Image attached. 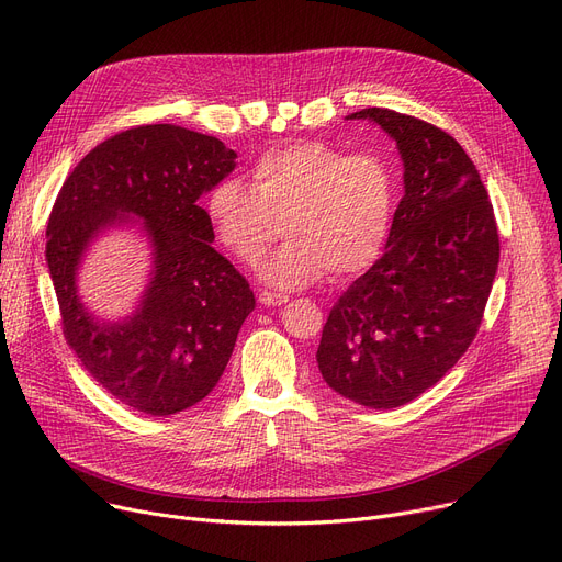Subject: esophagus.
I'll return each instance as SVG.
<instances>
[{
  "label": "esophagus",
  "instance_id": "34e87169",
  "mask_svg": "<svg viewBox=\"0 0 562 562\" xmlns=\"http://www.w3.org/2000/svg\"><path fill=\"white\" fill-rule=\"evenodd\" d=\"M257 299L266 307H280V305H284L289 301L286 296H282V293H273V291H259Z\"/></svg>",
  "mask_w": 562,
  "mask_h": 562
}]
</instances>
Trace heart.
<instances>
[{
  "label": "heart",
  "instance_id": "b5f03b06",
  "mask_svg": "<svg viewBox=\"0 0 562 562\" xmlns=\"http://www.w3.org/2000/svg\"><path fill=\"white\" fill-rule=\"evenodd\" d=\"M252 189L225 177L204 200L216 239L246 263L280 236L291 239L261 266L282 289L326 276H356L378 259L394 214V177L375 155H348L323 140L263 153L250 168Z\"/></svg>",
  "mask_w": 562,
  "mask_h": 562
}]
</instances>
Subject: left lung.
<instances>
[{
    "label": "left lung",
    "mask_w": 562,
    "mask_h": 562,
    "mask_svg": "<svg viewBox=\"0 0 562 562\" xmlns=\"http://www.w3.org/2000/svg\"><path fill=\"white\" fill-rule=\"evenodd\" d=\"M348 117L396 140L405 193L385 252L330 310L316 362L344 398L390 409L432 387L474 341L498 232L481 175L451 134L380 106Z\"/></svg>",
    "instance_id": "1"
}]
</instances>
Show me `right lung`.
Segmentation results:
<instances>
[{"label":"right lung","instance_id":"1","mask_svg":"<svg viewBox=\"0 0 562 562\" xmlns=\"http://www.w3.org/2000/svg\"><path fill=\"white\" fill-rule=\"evenodd\" d=\"M234 159L216 136L140 125L93 147L52 206L45 257L64 337L111 396L143 415L168 417L210 394L255 310L248 280L212 248L198 204ZM130 215L156 248L154 280L134 317L102 324L76 296V266L102 228Z\"/></svg>","mask_w":562,"mask_h":562}]
</instances>
